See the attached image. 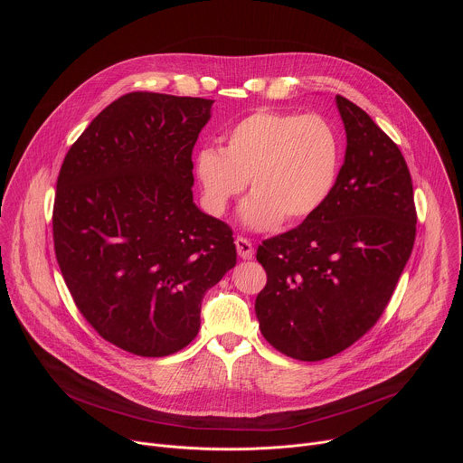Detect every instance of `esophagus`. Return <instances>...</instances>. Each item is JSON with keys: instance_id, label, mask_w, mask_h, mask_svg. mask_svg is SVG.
<instances>
[{"instance_id": "34e87169", "label": "esophagus", "mask_w": 463, "mask_h": 463, "mask_svg": "<svg viewBox=\"0 0 463 463\" xmlns=\"http://www.w3.org/2000/svg\"><path fill=\"white\" fill-rule=\"evenodd\" d=\"M234 243H236V250H238V256H240V258L250 260V258L254 256V247H252V243H250L247 238L238 236Z\"/></svg>"}]
</instances>
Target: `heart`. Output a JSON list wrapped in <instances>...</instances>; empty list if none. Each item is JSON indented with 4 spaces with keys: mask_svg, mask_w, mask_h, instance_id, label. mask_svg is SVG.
<instances>
[{
    "mask_svg": "<svg viewBox=\"0 0 463 463\" xmlns=\"http://www.w3.org/2000/svg\"><path fill=\"white\" fill-rule=\"evenodd\" d=\"M339 165V136L324 117L258 109L225 131L222 148L197 150L192 168L214 216L225 214L249 181L241 223L266 231L313 216L332 194Z\"/></svg>",
    "mask_w": 463,
    "mask_h": 463,
    "instance_id": "heart-1",
    "label": "heart"
}]
</instances>
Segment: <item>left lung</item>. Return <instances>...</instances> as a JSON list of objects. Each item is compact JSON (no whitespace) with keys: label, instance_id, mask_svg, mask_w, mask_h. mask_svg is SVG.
Returning <instances> with one entry per match:
<instances>
[{"label":"left lung","instance_id":"1","mask_svg":"<svg viewBox=\"0 0 463 463\" xmlns=\"http://www.w3.org/2000/svg\"><path fill=\"white\" fill-rule=\"evenodd\" d=\"M335 102L346 154L332 194L256 252L268 273L254 304L260 332L298 361L337 355L368 332L416 240L412 179L398 145L359 106L341 95Z\"/></svg>","mask_w":463,"mask_h":463}]
</instances>
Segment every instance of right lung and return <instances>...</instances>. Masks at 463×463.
Here are the masks:
<instances>
[{
    "label": "right lung",
    "instance_id": "1",
    "mask_svg": "<svg viewBox=\"0 0 463 463\" xmlns=\"http://www.w3.org/2000/svg\"><path fill=\"white\" fill-rule=\"evenodd\" d=\"M213 102L122 95L58 174L52 240L65 286L102 339L141 357L183 350L205 293L236 266L231 227L192 197V150Z\"/></svg>",
    "mask_w": 463,
    "mask_h": 463
}]
</instances>
